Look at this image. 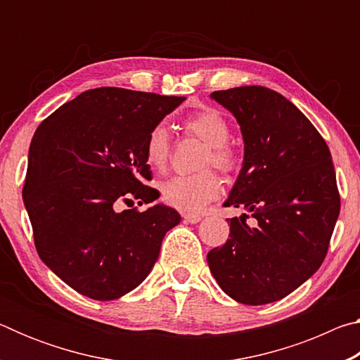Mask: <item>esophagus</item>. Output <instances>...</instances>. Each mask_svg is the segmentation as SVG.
Wrapping results in <instances>:
<instances>
[{
    "label": "esophagus",
    "mask_w": 360,
    "mask_h": 360,
    "mask_svg": "<svg viewBox=\"0 0 360 360\" xmlns=\"http://www.w3.org/2000/svg\"><path fill=\"white\" fill-rule=\"evenodd\" d=\"M182 217H184V222L188 224H197L202 221V214H195V212H184Z\"/></svg>",
    "instance_id": "obj_1"
}]
</instances>
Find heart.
Listing matches in <instances>:
<instances>
[{"mask_svg": "<svg viewBox=\"0 0 360 360\" xmlns=\"http://www.w3.org/2000/svg\"><path fill=\"white\" fill-rule=\"evenodd\" d=\"M184 130L195 138L208 144L202 165H212L224 173L233 172L238 165V154L227 141L231 130L229 120L212 108H203L182 120ZM172 154L168 131L163 125H155L148 133L144 143L146 163L157 172L165 169ZM162 200L173 208L184 211H197L214 200L221 192V179L212 169L193 174H176L160 184Z\"/></svg>", "mask_w": 360, "mask_h": 360, "instance_id": "b5f03b06", "label": "heart"}]
</instances>
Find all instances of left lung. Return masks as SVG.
I'll return each instance as SVG.
<instances>
[{
	"mask_svg": "<svg viewBox=\"0 0 360 360\" xmlns=\"http://www.w3.org/2000/svg\"><path fill=\"white\" fill-rule=\"evenodd\" d=\"M211 98L235 115L245 162L225 206L230 238L208 252L217 284L233 300H281L324 262L340 214L328 146L300 109L260 85L217 90ZM252 217V224L245 219Z\"/></svg>",
	"mask_w": 360,
	"mask_h": 360,
	"instance_id": "left-lung-1",
	"label": "left lung"
}]
</instances>
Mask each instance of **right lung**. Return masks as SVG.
<instances>
[{
	"instance_id": "right-lung-1",
	"label": "right lung",
	"mask_w": 360,
	"mask_h": 360,
	"mask_svg": "<svg viewBox=\"0 0 360 360\" xmlns=\"http://www.w3.org/2000/svg\"><path fill=\"white\" fill-rule=\"evenodd\" d=\"M184 96L92 89L41 122L32 139L23 203L41 260L79 294L114 300L149 275L167 231L181 221L163 205L144 158L148 133Z\"/></svg>"
}]
</instances>
